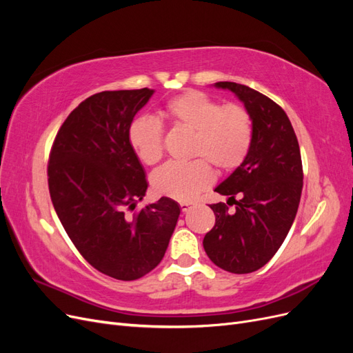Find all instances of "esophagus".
Returning a JSON list of instances; mask_svg holds the SVG:
<instances>
[{"mask_svg": "<svg viewBox=\"0 0 353 353\" xmlns=\"http://www.w3.org/2000/svg\"><path fill=\"white\" fill-rule=\"evenodd\" d=\"M179 206H181V210H183V212H187V210H190L191 208H193V203L181 201V203H179Z\"/></svg>", "mask_w": 353, "mask_h": 353, "instance_id": "esophagus-1", "label": "esophagus"}]
</instances>
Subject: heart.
Segmentation results:
<instances>
[{"mask_svg": "<svg viewBox=\"0 0 353 353\" xmlns=\"http://www.w3.org/2000/svg\"><path fill=\"white\" fill-rule=\"evenodd\" d=\"M169 122L193 132L188 163H166L152 175L159 196L179 201L193 200L213 181L208 161L221 170L237 168L248 156L253 123L240 105H222L200 91H188L165 105ZM128 143L144 165H156L163 156V126L156 117L141 114L128 126ZM202 159H200L199 157Z\"/></svg>", "mask_w": 353, "mask_h": 353, "instance_id": "1", "label": "heart"}]
</instances>
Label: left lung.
<instances>
[{
  "mask_svg": "<svg viewBox=\"0 0 353 353\" xmlns=\"http://www.w3.org/2000/svg\"><path fill=\"white\" fill-rule=\"evenodd\" d=\"M213 87L231 91L244 104L253 138L241 165L215 188L236 209L210 205L215 227L203 248L219 268L249 274L270 262L293 225L303 187L301 148L285 112L266 95L236 82Z\"/></svg>",
  "mask_w": 353,
  "mask_h": 353,
  "instance_id": "obj_1",
  "label": "left lung"
}]
</instances>
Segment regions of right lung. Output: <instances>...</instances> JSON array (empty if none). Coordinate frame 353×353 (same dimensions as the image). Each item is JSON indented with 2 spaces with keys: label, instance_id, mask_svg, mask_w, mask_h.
<instances>
[{
  "label": "right lung",
  "instance_id": "right-lung-1",
  "mask_svg": "<svg viewBox=\"0 0 353 353\" xmlns=\"http://www.w3.org/2000/svg\"><path fill=\"white\" fill-rule=\"evenodd\" d=\"M154 90L103 91L61 125L50 154L48 188L63 228L95 270L132 281L154 270L181 213L169 197L130 215L147 191L128 126Z\"/></svg>",
  "mask_w": 353,
  "mask_h": 353
}]
</instances>
